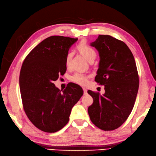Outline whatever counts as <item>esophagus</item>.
Instances as JSON below:
<instances>
[{"label": "esophagus", "instance_id": "34e87169", "mask_svg": "<svg viewBox=\"0 0 156 156\" xmlns=\"http://www.w3.org/2000/svg\"><path fill=\"white\" fill-rule=\"evenodd\" d=\"M83 93H84V94H85V95L87 94V90L86 88L83 87Z\"/></svg>", "mask_w": 156, "mask_h": 156}]
</instances>
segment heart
Masks as SVG:
<instances>
[{
  "mask_svg": "<svg viewBox=\"0 0 156 156\" xmlns=\"http://www.w3.org/2000/svg\"><path fill=\"white\" fill-rule=\"evenodd\" d=\"M78 49L87 61L92 59L95 60L96 56L95 50L92 48L88 46L86 42H81L78 45ZM72 57L73 52L69 51L66 57V64L67 66L69 65ZM71 80L76 83L81 85V86H86L88 83V77L86 75L81 74V73H76L71 77Z\"/></svg>",
  "mask_w": 156,
  "mask_h": 156,
  "instance_id": "1",
  "label": "heart"
}]
</instances>
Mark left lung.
<instances>
[{"label": "left lung", "instance_id": "obj_1", "mask_svg": "<svg viewBox=\"0 0 156 156\" xmlns=\"http://www.w3.org/2000/svg\"><path fill=\"white\" fill-rule=\"evenodd\" d=\"M90 46L98 51L95 81L105 86L102 96L88 90L94 99L88 107L91 121L103 130L122 126L133 110L139 90V75L133 53L122 41L99 35Z\"/></svg>", "mask_w": 156, "mask_h": 156}]
</instances>
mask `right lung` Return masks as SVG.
<instances>
[{"label":"right lung","instance_id":"1","mask_svg":"<svg viewBox=\"0 0 156 156\" xmlns=\"http://www.w3.org/2000/svg\"><path fill=\"white\" fill-rule=\"evenodd\" d=\"M78 39L51 36L29 53L20 75L23 109L30 121L45 133H55L69 122L72 108L83 94L79 85L70 83L60 90L54 83L66 70V57Z\"/></svg>","mask_w":156,"mask_h":156}]
</instances>
